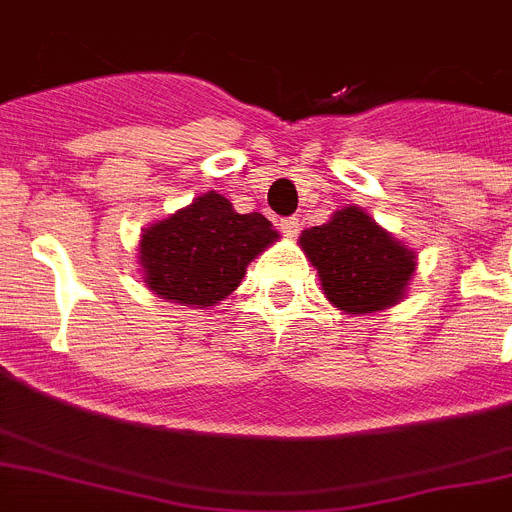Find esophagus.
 Here are the masks:
<instances>
[{"label":"esophagus","instance_id":"1","mask_svg":"<svg viewBox=\"0 0 512 512\" xmlns=\"http://www.w3.org/2000/svg\"><path fill=\"white\" fill-rule=\"evenodd\" d=\"M298 227H301V224H298L296 216H285V219H280V232H283L285 237H296Z\"/></svg>","mask_w":512,"mask_h":512}]
</instances>
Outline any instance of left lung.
<instances>
[{"instance_id": "1", "label": "left lung", "mask_w": 512, "mask_h": 512, "mask_svg": "<svg viewBox=\"0 0 512 512\" xmlns=\"http://www.w3.org/2000/svg\"><path fill=\"white\" fill-rule=\"evenodd\" d=\"M298 245L319 270L324 296L347 313L395 306L416 270V252L400 245L359 206H344L331 222L306 229Z\"/></svg>"}]
</instances>
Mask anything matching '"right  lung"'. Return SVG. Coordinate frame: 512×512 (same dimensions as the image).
<instances>
[{"label":"right lung","mask_w":512,"mask_h":512,"mask_svg":"<svg viewBox=\"0 0 512 512\" xmlns=\"http://www.w3.org/2000/svg\"><path fill=\"white\" fill-rule=\"evenodd\" d=\"M275 239L278 232L265 216L237 214L222 193L209 191L142 232V278L170 303L216 306Z\"/></svg>","instance_id":"add662e5"}]
</instances>
